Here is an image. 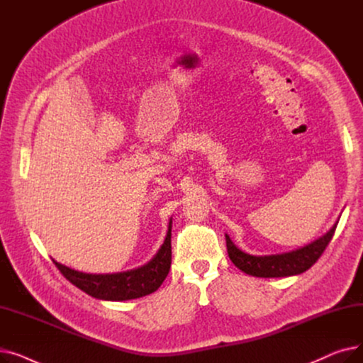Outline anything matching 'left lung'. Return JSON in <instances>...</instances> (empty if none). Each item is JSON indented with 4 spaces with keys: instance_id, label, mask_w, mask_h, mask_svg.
<instances>
[{
    "instance_id": "left-lung-1",
    "label": "left lung",
    "mask_w": 363,
    "mask_h": 363,
    "mask_svg": "<svg viewBox=\"0 0 363 363\" xmlns=\"http://www.w3.org/2000/svg\"><path fill=\"white\" fill-rule=\"evenodd\" d=\"M337 223L325 235L313 241L312 244L303 247V249H298L290 253H284V255H274V256L247 255L241 252L238 247H235V244L231 241L230 237L225 235L228 256H230V259L238 269L252 277L278 278V277L298 275L304 271H308L311 266H313L315 262L322 256L323 250L327 249V245L333 240Z\"/></svg>"
}]
</instances>
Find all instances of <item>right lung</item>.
<instances>
[{
	"instance_id": "right-lung-1",
	"label": "right lung",
	"mask_w": 363,
	"mask_h": 363,
	"mask_svg": "<svg viewBox=\"0 0 363 363\" xmlns=\"http://www.w3.org/2000/svg\"><path fill=\"white\" fill-rule=\"evenodd\" d=\"M170 231L172 220L169 222L167 235L157 255L147 264L133 271L111 275H91L73 271L67 268V266H63L57 262L54 263L67 281H70L76 287L95 298L121 301L144 297L147 294L155 293L169 274L172 262Z\"/></svg>"
}]
</instances>
